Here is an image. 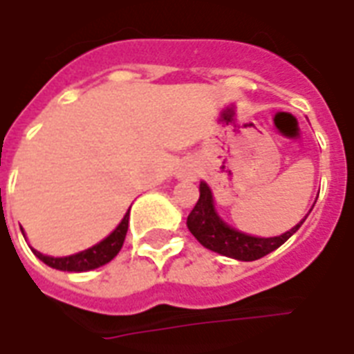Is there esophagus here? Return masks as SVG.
<instances>
[{
    "label": "esophagus",
    "mask_w": 354,
    "mask_h": 354,
    "mask_svg": "<svg viewBox=\"0 0 354 354\" xmlns=\"http://www.w3.org/2000/svg\"><path fill=\"white\" fill-rule=\"evenodd\" d=\"M195 176H197V165L193 161H185L178 170V178H182V180H189Z\"/></svg>",
    "instance_id": "obj_1"
}]
</instances>
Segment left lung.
<instances>
[{"mask_svg": "<svg viewBox=\"0 0 354 354\" xmlns=\"http://www.w3.org/2000/svg\"><path fill=\"white\" fill-rule=\"evenodd\" d=\"M199 192V201L187 216V227L193 233V237L197 239L205 248L222 254V256H227V258H235V260L241 261L260 260L269 252L277 250L281 245H284L299 230V225L305 222V220H301L296 227L286 231L281 237H250V235H245V233L225 225L218 218V214L214 212L212 193L205 182H201Z\"/></svg>", "mask_w": 354, "mask_h": 354, "instance_id": "8db88e82", "label": "left lung"}]
</instances>
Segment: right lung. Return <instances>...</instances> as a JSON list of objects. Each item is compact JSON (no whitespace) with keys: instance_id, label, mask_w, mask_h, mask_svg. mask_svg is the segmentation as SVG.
Masks as SVG:
<instances>
[{"instance_id":"obj_1","label":"right lung","mask_w":354,"mask_h":354,"mask_svg":"<svg viewBox=\"0 0 354 354\" xmlns=\"http://www.w3.org/2000/svg\"><path fill=\"white\" fill-rule=\"evenodd\" d=\"M127 230H129V212L124 214L123 222L119 223L115 231L106 237L102 243L94 245L88 250H83L80 254H73V256H66V258H50L45 254L34 250V254L53 269H60V271H88V269H96V267L104 266L115 258L121 246L127 237Z\"/></svg>"}]
</instances>
